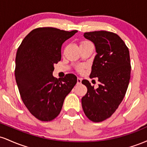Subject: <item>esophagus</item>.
I'll list each match as a JSON object with an SVG mask.
<instances>
[{"instance_id":"1","label":"esophagus","mask_w":147,"mask_h":147,"mask_svg":"<svg viewBox=\"0 0 147 147\" xmlns=\"http://www.w3.org/2000/svg\"><path fill=\"white\" fill-rule=\"evenodd\" d=\"M82 78L78 77V78H77V84H80L81 83H82Z\"/></svg>"}]
</instances>
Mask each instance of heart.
<instances>
[{"label":"heart","instance_id":"heart-1","mask_svg":"<svg viewBox=\"0 0 147 147\" xmlns=\"http://www.w3.org/2000/svg\"><path fill=\"white\" fill-rule=\"evenodd\" d=\"M90 43V42H89V41H83V42H82V43H81V44H85V43Z\"/></svg>","mask_w":147,"mask_h":147}]
</instances>
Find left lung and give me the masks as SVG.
I'll list each match as a JSON object with an SVG mask.
<instances>
[{
  "label": "left lung",
  "instance_id": "8db88e82",
  "mask_svg": "<svg viewBox=\"0 0 147 147\" xmlns=\"http://www.w3.org/2000/svg\"><path fill=\"white\" fill-rule=\"evenodd\" d=\"M84 36L95 44L97 55L90 78L98 77L97 89L84 79L87 93L82 99L84 113L94 122L110 117L125 96L131 78L129 50L117 34L108 31L85 32Z\"/></svg>",
  "mask_w": 147,
  "mask_h": 147
}]
</instances>
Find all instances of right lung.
Returning a JSON list of instances; mask_svg holds the SVG:
<instances>
[{
	"instance_id": "obj_1",
	"label": "right lung",
	"mask_w": 147,
	"mask_h": 147,
	"mask_svg": "<svg viewBox=\"0 0 147 147\" xmlns=\"http://www.w3.org/2000/svg\"><path fill=\"white\" fill-rule=\"evenodd\" d=\"M77 30L38 28L25 37L16 56L15 78L23 103L41 121L48 122L60 113L65 97L77 83L75 75H52L54 64L61 58V45Z\"/></svg>"
}]
</instances>
